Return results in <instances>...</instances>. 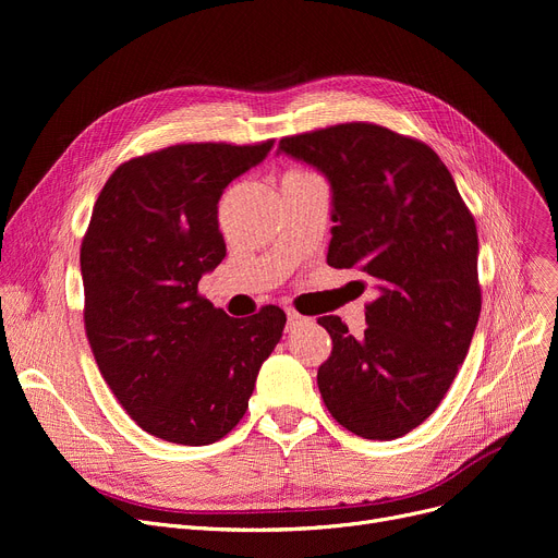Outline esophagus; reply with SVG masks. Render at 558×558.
<instances>
[{
	"instance_id": "1",
	"label": "esophagus",
	"mask_w": 558,
	"mask_h": 558,
	"mask_svg": "<svg viewBox=\"0 0 558 558\" xmlns=\"http://www.w3.org/2000/svg\"><path fill=\"white\" fill-rule=\"evenodd\" d=\"M307 316H303V314H299L296 310H287V330H296L299 326H303V324H307Z\"/></svg>"
}]
</instances>
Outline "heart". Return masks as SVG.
I'll return each instance as SVG.
<instances>
[{"instance_id": "obj_1", "label": "heart", "mask_w": 558, "mask_h": 558, "mask_svg": "<svg viewBox=\"0 0 558 558\" xmlns=\"http://www.w3.org/2000/svg\"><path fill=\"white\" fill-rule=\"evenodd\" d=\"M289 173H310V171H289Z\"/></svg>"}]
</instances>
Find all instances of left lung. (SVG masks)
Segmentation results:
<instances>
[{"label":"left lung","instance_id":"8db88e82","mask_svg":"<svg viewBox=\"0 0 558 558\" xmlns=\"http://www.w3.org/2000/svg\"><path fill=\"white\" fill-rule=\"evenodd\" d=\"M332 185L328 264L377 282L362 337L320 316L332 353L316 383L332 418L391 441L434 414L471 348L482 289L477 226L452 173L416 137L348 122L280 140Z\"/></svg>","mask_w":558,"mask_h":558}]
</instances>
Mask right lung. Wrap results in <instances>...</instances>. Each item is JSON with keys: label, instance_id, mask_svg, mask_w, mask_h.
Wrapping results in <instances>:
<instances>
[{"label": "right lung", "instance_id": "1", "mask_svg": "<svg viewBox=\"0 0 558 558\" xmlns=\"http://www.w3.org/2000/svg\"><path fill=\"white\" fill-rule=\"evenodd\" d=\"M257 144L183 142L117 167L81 242L83 324L124 412L151 436L208 446L242 421L284 312L232 318L198 294L226 257L217 203L271 151Z\"/></svg>", "mask_w": 558, "mask_h": 558}]
</instances>
